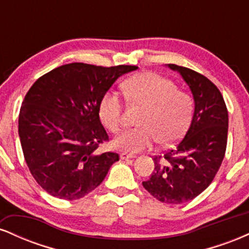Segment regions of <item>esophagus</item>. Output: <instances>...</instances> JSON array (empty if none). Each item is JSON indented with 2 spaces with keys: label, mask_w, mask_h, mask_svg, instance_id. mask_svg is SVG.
Segmentation results:
<instances>
[{
  "label": "esophagus",
  "mask_w": 249,
  "mask_h": 249,
  "mask_svg": "<svg viewBox=\"0 0 249 249\" xmlns=\"http://www.w3.org/2000/svg\"><path fill=\"white\" fill-rule=\"evenodd\" d=\"M134 154H131V153H126V152H123L121 153V159L122 160H126V159H132L134 158Z\"/></svg>",
  "instance_id": "34e87169"
}]
</instances>
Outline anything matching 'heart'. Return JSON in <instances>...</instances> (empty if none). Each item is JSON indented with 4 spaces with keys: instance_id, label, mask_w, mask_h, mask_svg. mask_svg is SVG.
<instances>
[{
    "instance_id": "heart-1",
    "label": "heart",
    "mask_w": 249,
    "mask_h": 249,
    "mask_svg": "<svg viewBox=\"0 0 249 249\" xmlns=\"http://www.w3.org/2000/svg\"><path fill=\"white\" fill-rule=\"evenodd\" d=\"M128 101L145 107L138 124L119 134L113 146L125 152L137 153L150 148L157 141L161 145L178 142L190 126L193 101L187 93L178 91L172 81L154 72H142L124 83ZM98 113L111 132L123 126V103L115 91H107L99 102Z\"/></svg>"
}]
</instances>
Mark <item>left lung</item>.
<instances>
[{
	"instance_id": "1",
	"label": "left lung",
	"mask_w": 249,
	"mask_h": 249,
	"mask_svg": "<svg viewBox=\"0 0 249 249\" xmlns=\"http://www.w3.org/2000/svg\"><path fill=\"white\" fill-rule=\"evenodd\" d=\"M190 88L194 112L184 139L162 158L154 157V170L142 186L165 204H182L198 196L213 181L225 157L228 112L219 89L196 71L166 64Z\"/></svg>"
}]
</instances>
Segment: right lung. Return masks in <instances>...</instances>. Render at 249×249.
<instances>
[{
  "instance_id": "obj_1",
  "label": "right lung",
  "mask_w": 249,
  "mask_h": 249,
  "mask_svg": "<svg viewBox=\"0 0 249 249\" xmlns=\"http://www.w3.org/2000/svg\"><path fill=\"white\" fill-rule=\"evenodd\" d=\"M137 69L71 63L34 83L19 111L18 136L28 167L43 190L76 200L102 184L119 156L96 152L108 139L99 102L119 77Z\"/></svg>"
}]
</instances>
